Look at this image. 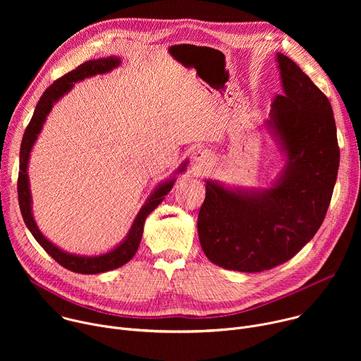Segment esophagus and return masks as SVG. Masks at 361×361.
Listing matches in <instances>:
<instances>
[{
    "instance_id": "1",
    "label": "esophagus",
    "mask_w": 361,
    "mask_h": 361,
    "mask_svg": "<svg viewBox=\"0 0 361 361\" xmlns=\"http://www.w3.org/2000/svg\"><path fill=\"white\" fill-rule=\"evenodd\" d=\"M192 160H194V163H195L198 167H204V166H207V164L210 163L212 157H210V154H209V152H205V151L198 149L197 152H194Z\"/></svg>"
}]
</instances>
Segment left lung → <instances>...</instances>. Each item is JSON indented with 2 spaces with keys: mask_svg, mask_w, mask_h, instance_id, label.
Here are the masks:
<instances>
[{
  "mask_svg": "<svg viewBox=\"0 0 361 361\" xmlns=\"http://www.w3.org/2000/svg\"><path fill=\"white\" fill-rule=\"evenodd\" d=\"M283 94L266 128L287 154V166L267 190H231L207 180L198 213L201 248L216 266L260 273L294 257L326 217L340 164L329 98L284 54L277 53Z\"/></svg>",
  "mask_w": 361,
  "mask_h": 361,
  "instance_id": "left-lung-1",
  "label": "left lung"
}]
</instances>
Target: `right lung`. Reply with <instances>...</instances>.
<instances>
[{"label":"right lung","mask_w":361,"mask_h":361,"mask_svg":"<svg viewBox=\"0 0 361 361\" xmlns=\"http://www.w3.org/2000/svg\"><path fill=\"white\" fill-rule=\"evenodd\" d=\"M120 59L117 57H107V59H98V60H91L87 61L81 66H78L75 70L70 71L64 77L59 78L51 84L44 94L41 95L38 104L34 110L32 118L30 124L25 128L23 142H21V149H20V173H18V183H17V190H18V202H20V210L24 219L25 226L34 235V238L38 241V244L51 255L53 259L63 266L64 269L80 273V274H98V273H106L114 269H118L128 263L134 254L137 252V248L140 245L141 237H142V230H144V221L147 216L156 210L159 207V204L164 200V195H167L173 185L176 178H171L163 184H160L154 192L148 197L145 204L138 212L126 240L113 248L111 251L95 255V257H85V255H75V254H68L54 245L51 241H48L39 228L37 227V223L32 217L31 213V192H30V183H28V160H30V152L31 148L42 128V124L48 116V113L53 109V104L56 101H59L66 92H68L73 88V82L81 81L87 77L95 75V74H104L111 71L113 68L120 66ZM187 161L178 169L177 173H183L185 170Z\"/></svg>","instance_id":"obj_1"}]
</instances>
